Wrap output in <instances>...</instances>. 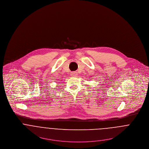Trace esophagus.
Returning a JSON list of instances; mask_svg holds the SVG:
<instances>
[{
    "mask_svg": "<svg viewBox=\"0 0 149 149\" xmlns=\"http://www.w3.org/2000/svg\"><path fill=\"white\" fill-rule=\"evenodd\" d=\"M77 75V73L76 72H72L70 74V76L72 77H75Z\"/></svg>",
    "mask_w": 149,
    "mask_h": 149,
    "instance_id": "1",
    "label": "esophagus"
}]
</instances>
